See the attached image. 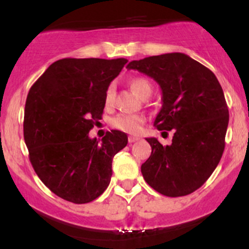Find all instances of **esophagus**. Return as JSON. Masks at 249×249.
<instances>
[{"label": "esophagus", "instance_id": "34e87169", "mask_svg": "<svg viewBox=\"0 0 249 249\" xmlns=\"http://www.w3.org/2000/svg\"><path fill=\"white\" fill-rule=\"evenodd\" d=\"M127 141H128V142H137V141H139V138L138 137H133V136H130L127 138Z\"/></svg>", "mask_w": 249, "mask_h": 249}]
</instances>
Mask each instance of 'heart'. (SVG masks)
I'll use <instances>...</instances> for the list:
<instances>
[{"mask_svg": "<svg viewBox=\"0 0 249 249\" xmlns=\"http://www.w3.org/2000/svg\"><path fill=\"white\" fill-rule=\"evenodd\" d=\"M131 88L133 89L134 92L141 98H148L152 95V85L147 79L137 77L131 81ZM116 89L115 84H110L105 90L104 103L107 107H111L115 101ZM145 124V117L139 113H119L111 119V126L116 130L122 131V132L130 134H138L142 131Z\"/></svg>", "mask_w": 249, "mask_h": 249, "instance_id": "1", "label": "heart"}]
</instances>
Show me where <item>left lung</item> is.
<instances>
[{"label":"left lung","instance_id":"left-lung-1","mask_svg":"<svg viewBox=\"0 0 249 249\" xmlns=\"http://www.w3.org/2000/svg\"><path fill=\"white\" fill-rule=\"evenodd\" d=\"M126 68L160 85L162 107L154 126L174 131L166 146L146 138L152 152L142 165L145 181L162 196L191 194L210 178L225 150L230 115L221 85L208 68L181 53L146 57Z\"/></svg>","mask_w":249,"mask_h":249}]
</instances>
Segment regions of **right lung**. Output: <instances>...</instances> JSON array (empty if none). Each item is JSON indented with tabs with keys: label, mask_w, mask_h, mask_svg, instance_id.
Listing matches in <instances>:
<instances>
[{
	"label": "right lung",
	"mask_w": 249,
	"mask_h": 249,
	"mask_svg": "<svg viewBox=\"0 0 249 249\" xmlns=\"http://www.w3.org/2000/svg\"><path fill=\"white\" fill-rule=\"evenodd\" d=\"M127 59L63 58L34 83L24 108V142L38 178L59 198L87 204L107 190L112 159L127 144L121 131L102 142L89 132L102 119L107 88Z\"/></svg>",
	"instance_id": "right-lung-1"
}]
</instances>
